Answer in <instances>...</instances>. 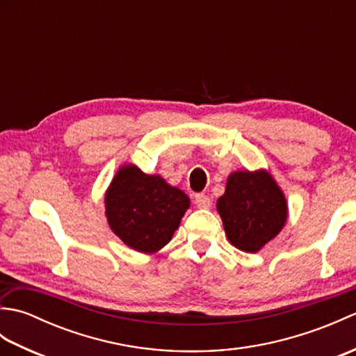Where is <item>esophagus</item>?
I'll return each instance as SVG.
<instances>
[{
	"label": "esophagus",
	"mask_w": 356,
	"mask_h": 356,
	"mask_svg": "<svg viewBox=\"0 0 356 356\" xmlns=\"http://www.w3.org/2000/svg\"><path fill=\"white\" fill-rule=\"evenodd\" d=\"M194 202L199 208H209L211 207V197L207 194H195Z\"/></svg>",
	"instance_id": "esophagus-1"
}]
</instances>
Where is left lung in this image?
Listing matches in <instances>:
<instances>
[{"instance_id": "8db88e82", "label": "left lung", "mask_w": 356, "mask_h": 356, "mask_svg": "<svg viewBox=\"0 0 356 356\" xmlns=\"http://www.w3.org/2000/svg\"><path fill=\"white\" fill-rule=\"evenodd\" d=\"M217 209L228 240L245 252L260 251L287 217L284 195L266 171L232 172Z\"/></svg>"}]
</instances>
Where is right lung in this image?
I'll return each mask as SVG.
<instances>
[{"mask_svg":"<svg viewBox=\"0 0 356 356\" xmlns=\"http://www.w3.org/2000/svg\"><path fill=\"white\" fill-rule=\"evenodd\" d=\"M190 207L188 195L161 176L125 165L105 195V214L113 232L134 251L151 254L163 248Z\"/></svg>","mask_w":356,"mask_h":356,"instance_id":"1","label":"right lung"}]
</instances>
